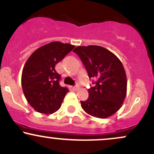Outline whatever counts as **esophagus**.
Segmentation results:
<instances>
[{
	"label": "esophagus",
	"mask_w": 154,
	"mask_h": 154,
	"mask_svg": "<svg viewBox=\"0 0 154 154\" xmlns=\"http://www.w3.org/2000/svg\"><path fill=\"white\" fill-rule=\"evenodd\" d=\"M79 86L78 85H77L74 86L73 87V89L75 90V91H77V90H79Z\"/></svg>",
	"instance_id": "obj_1"
}]
</instances>
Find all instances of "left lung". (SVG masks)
<instances>
[{"label":"left lung","instance_id":"1","mask_svg":"<svg viewBox=\"0 0 154 154\" xmlns=\"http://www.w3.org/2000/svg\"><path fill=\"white\" fill-rule=\"evenodd\" d=\"M85 66L93 87L88 90L89 97L81 101L83 110L94 117H109L122 107L127 94V76L117 56L98 45L78 46L74 49Z\"/></svg>","mask_w":154,"mask_h":154}]
</instances>
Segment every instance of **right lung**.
Instances as JSON below:
<instances>
[{
	"label": "right lung",
	"mask_w": 154,
	"mask_h": 154,
	"mask_svg": "<svg viewBox=\"0 0 154 154\" xmlns=\"http://www.w3.org/2000/svg\"><path fill=\"white\" fill-rule=\"evenodd\" d=\"M75 45L55 41L35 51L26 61L22 86L26 100L39 113L51 114L61 107L68 88L59 84L61 76L55 66Z\"/></svg>",
	"instance_id": "add662e5"
}]
</instances>
